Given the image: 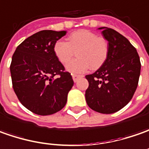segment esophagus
I'll use <instances>...</instances> for the list:
<instances>
[{"label":"esophagus","mask_w":149,"mask_h":149,"mask_svg":"<svg viewBox=\"0 0 149 149\" xmlns=\"http://www.w3.org/2000/svg\"><path fill=\"white\" fill-rule=\"evenodd\" d=\"M80 77H81V75H77V74L72 75V79H73V81H74V82H77V80L79 79Z\"/></svg>","instance_id":"1"}]
</instances>
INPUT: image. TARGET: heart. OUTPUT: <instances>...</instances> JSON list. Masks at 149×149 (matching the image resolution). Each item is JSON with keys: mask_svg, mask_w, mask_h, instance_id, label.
Listing matches in <instances>:
<instances>
[{"mask_svg": "<svg viewBox=\"0 0 149 149\" xmlns=\"http://www.w3.org/2000/svg\"><path fill=\"white\" fill-rule=\"evenodd\" d=\"M53 50L55 57L62 64L68 63L76 52L77 58L66 66L67 71L72 73H82L90 68L98 69L105 63L109 55L107 41L86 29L72 33L68 37L67 42L57 41Z\"/></svg>", "mask_w": 149, "mask_h": 149, "instance_id": "obj_1", "label": "heart"}]
</instances>
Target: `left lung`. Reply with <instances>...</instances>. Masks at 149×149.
<instances>
[{"label": "left lung", "mask_w": 149, "mask_h": 149, "mask_svg": "<svg viewBox=\"0 0 149 149\" xmlns=\"http://www.w3.org/2000/svg\"><path fill=\"white\" fill-rule=\"evenodd\" d=\"M109 45L105 63L93 74L86 75L89 86L86 100L91 109L101 114H112L125 107L135 92L141 63L136 49L117 31L100 27Z\"/></svg>", "instance_id": "1"}]
</instances>
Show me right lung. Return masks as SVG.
Segmentation results:
<instances>
[{"label":"right lung","mask_w":149,"mask_h":149,"mask_svg":"<svg viewBox=\"0 0 149 149\" xmlns=\"http://www.w3.org/2000/svg\"><path fill=\"white\" fill-rule=\"evenodd\" d=\"M66 33L64 30L39 31L24 39L12 56L10 69L15 93L36 115L49 116L62 110L74 84L53 50ZM57 74L59 77L56 78Z\"/></svg>","instance_id":"right-lung-1"}]
</instances>
